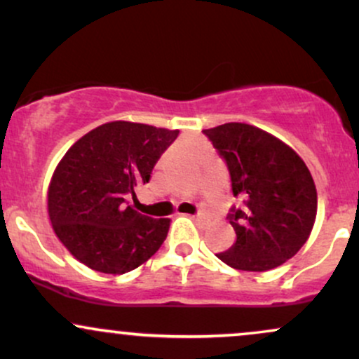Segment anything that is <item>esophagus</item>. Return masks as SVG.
I'll return each instance as SVG.
<instances>
[{"label": "esophagus", "mask_w": 359, "mask_h": 359, "mask_svg": "<svg viewBox=\"0 0 359 359\" xmlns=\"http://www.w3.org/2000/svg\"><path fill=\"white\" fill-rule=\"evenodd\" d=\"M194 219H199V221H205V219H208V216H205V214L203 212V211H199V212H197V214H194Z\"/></svg>", "instance_id": "1"}]
</instances>
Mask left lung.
Wrapping results in <instances>:
<instances>
[{"label": "left lung", "instance_id": "left-lung-1", "mask_svg": "<svg viewBox=\"0 0 359 359\" xmlns=\"http://www.w3.org/2000/svg\"><path fill=\"white\" fill-rule=\"evenodd\" d=\"M226 162L234 197L228 214L236 241L216 257L245 271L285 263L307 241L316 221L317 192L304 160L266 131L245 123L203 130Z\"/></svg>", "mask_w": 359, "mask_h": 359}]
</instances>
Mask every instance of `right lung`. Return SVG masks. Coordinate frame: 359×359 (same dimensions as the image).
Wrapping results in <instances>:
<instances>
[{"label": "right lung", "instance_id": "obj_1", "mask_svg": "<svg viewBox=\"0 0 359 359\" xmlns=\"http://www.w3.org/2000/svg\"><path fill=\"white\" fill-rule=\"evenodd\" d=\"M179 130L111 121L77 140L53 172L48 216L71 255L101 273L121 275L154 257L170 219L128 205Z\"/></svg>", "mask_w": 359, "mask_h": 359}]
</instances>
